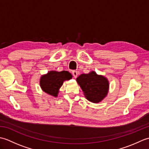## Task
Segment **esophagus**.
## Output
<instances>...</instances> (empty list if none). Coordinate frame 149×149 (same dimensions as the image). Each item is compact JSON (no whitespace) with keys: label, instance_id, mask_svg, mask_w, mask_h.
Masks as SVG:
<instances>
[{"label":"esophagus","instance_id":"esophagus-1","mask_svg":"<svg viewBox=\"0 0 149 149\" xmlns=\"http://www.w3.org/2000/svg\"><path fill=\"white\" fill-rule=\"evenodd\" d=\"M72 74H73V75H74V77L75 78H76L77 77V75H78V72L77 71H73Z\"/></svg>","mask_w":149,"mask_h":149}]
</instances>
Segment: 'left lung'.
<instances>
[{"label": "left lung", "instance_id": "8db88e82", "mask_svg": "<svg viewBox=\"0 0 149 149\" xmlns=\"http://www.w3.org/2000/svg\"><path fill=\"white\" fill-rule=\"evenodd\" d=\"M76 81L83 91L84 97L90 102L99 103L106 97L109 91V83L102 75L95 71L80 75Z\"/></svg>", "mask_w": 149, "mask_h": 149}]
</instances>
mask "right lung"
<instances>
[{"label":"right lung","instance_id":"obj_1","mask_svg":"<svg viewBox=\"0 0 149 149\" xmlns=\"http://www.w3.org/2000/svg\"><path fill=\"white\" fill-rule=\"evenodd\" d=\"M72 78V75L68 71L51 70L41 76L40 86L44 92L56 97L58 95L59 89L63 83Z\"/></svg>","mask_w":149,"mask_h":149}]
</instances>
